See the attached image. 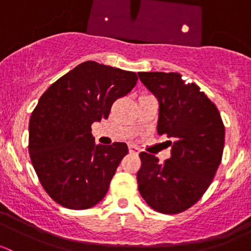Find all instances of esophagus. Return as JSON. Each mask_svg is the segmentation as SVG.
<instances>
[{"instance_id":"obj_1","label":"esophagus","mask_w":251,"mask_h":251,"mask_svg":"<svg viewBox=\"0 0 251 251\" xmlns=\"http://www.w3.org/2000/svg\"><path fill=\"white\" fill-rule=\"evenodd\" d=\"M128 151H130V153H132V154H138V153H140V149H138L136 146H132V144H130V146H128Z\"/></svg>"}]
</instances>
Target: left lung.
Masks as SVG:
<instances>
[{
    "instance_id": "1",
    "label": "left lung",
    "mask_w": 251,
    "mask_h": 251,
    "mask_svg": "<svg viewBox=\"0 0 251 251\" xmlns=\"http://www.w3.org/2000/svg\"><path fill=\"white\" fill-rule=\"evenodd\" d=\"M159 102L158 135H166L171 156L163 164L142 151L138 191L161 214H178L209 188L222 159L225 126L216 105L178 73H138Z\"/></svg>"
}]
</instances>
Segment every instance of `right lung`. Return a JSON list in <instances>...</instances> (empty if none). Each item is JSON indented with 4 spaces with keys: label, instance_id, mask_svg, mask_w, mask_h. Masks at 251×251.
<instances>
[{
    "label": "right lung",
    "instance_id": "1",
    "mask_svg": "<svg viewBox=\"0 0 251 251\" xmlns=\"http://www.w3.org/2000/svg\"><path fill=\"white\" fill-rule=\"evenodd\" d=\"M136 73L81 63L58 78L39 100L29 121V153L48 196L73 210L100 203L121 159L126 143L96 144L91 125L107 119L111 104L137 82Z\"/></svg>",
    "mask_w": 251,
    "mask_h": 251
}]
</instances>
